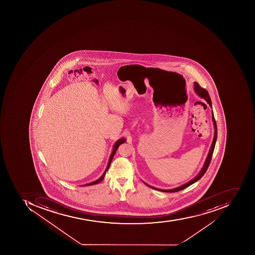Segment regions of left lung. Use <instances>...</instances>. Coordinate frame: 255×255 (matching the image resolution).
<instances>
[{
	"label": "left lung",
	"instance_id": "left-lung-1",
	"mask_svg": "<svg viewBox=\"0 0 255 255\" xmlns=\"http://www.w3.org/2000/svg\"><path fill=\"white\" fill-rule=\"evenodd\" d=\"M194 91H195L196 94H197L199 97L204 98V99L208 102L210 107L212 109V101H211V98H210L208 91H207L205 89L202 88L201 86L199 85L197 82L194 83ZM212 121H213L214 127H215V135H214L213 141H212V146H211V149H210V151L209 153H208V157H207L206 161L204 162V166H203L202 169L201 170V172H199L198 175H197L195 178H193L191 181L188 182L186 184H183V186L175 188V189H172V190H161V189H157V188L153 187V186H150V185H147L143 182V183H145V185H146L148 187L151 188V189L158 190V191L165 192V193H173V192H178L183 190L185 188L188 187V186H190V185L193 184V183H196L197 181H198L199 179H201L203 175H204V173L206 172L207 169H208V166H209L210 162H211V160H212V154H213L214 150H215V143H216L217 125L216 122H215V116H214L213 111H212Z\"/></svg>",
	"mask_w": 255,
	"mask_h": 255
}]
</instances>
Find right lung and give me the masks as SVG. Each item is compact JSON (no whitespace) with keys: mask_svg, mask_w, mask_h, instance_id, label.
Listing matches in <instances>:
<instances>
[{"mask_svg":"<svg viewBox=\"0 0 255 255\" xmlns=\"http://www.w3.org/2000/svg\"><path fill=\"white\" fill-rule=\"evenodd\" d=\"M126 142V139L124 138H122V139H119V140L116 141V143H115L114 147H113V150H112V154H111L110 158H109V164H108V166H107L106 169H105V172H104L103 175H101V177L98 179V180L94 181L92 183H88V184L83 185V186H91V185L98 184L100 182L103 180L104 177H105V172L109 170V166H110L111 162H112V159H113V157H114L115 154H116V150H117L118 147L122 144V143H124Z\"/></svg>","mask_w":255,"mask_h":255,"instance_id":"add662e5","label":"right lung"}]
</instances>
